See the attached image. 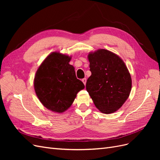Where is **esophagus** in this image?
<instances>
[{
  "label": "esophagus",
  "instance_id": "1",
  "mask_svg": "<svg viewBox=\"0 0 160 160\" xmlns=\"http://www.w3.org/2000/svg\"><path fill=\"white\" fill-rule=\"evenodd\" d=\"M82 81H83V84L85 85V84H86V81H87V79H86V78H84V79H82Z\"/></svg>",
  "mask_w": 160,
  "mask_h": 160
}]
</instances>
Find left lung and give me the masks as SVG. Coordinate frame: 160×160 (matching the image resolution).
Wrapping results in <instances>:
<instances>
[{
  "label": "left lung",
  "mask_w": 160,
  "mask_h": 160,
  "mask_svg": "<svg viewBox=\"0 0 160 160\" xmlns=\"http://www.w3.org/2000/svg\"><path fill=\"white\" fill-rule=\"evenodd\" d=\"M91 75L86 89L96 108L105 114L118 110L127 100L132 89V78L121 58L105 49L88 55Z\"/></svg>",
  "instance_id": "left-lung-1"
}]
</instances>
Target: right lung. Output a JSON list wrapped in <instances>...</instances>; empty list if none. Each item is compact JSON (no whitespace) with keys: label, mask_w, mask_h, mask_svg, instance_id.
Returning <instances> with one entry per match:
<instances>
[{"label":"right lung","mask_w":160,"mask_h":160,"mask_svg":"<svg viewBox=\"0 0 160 160\" xmlns=\"http://www.w3.org/2000/svg\"><path fill=\"white\" fill-rule=\"evenodd\" d=\"M71 57L53 52L42 62L34 81L36 94L42 104L52 111L64 112L72 105L77 93L85 88L77 78Z\"/></svg>","instance_id":"right-lung-1"}]
</instances>
